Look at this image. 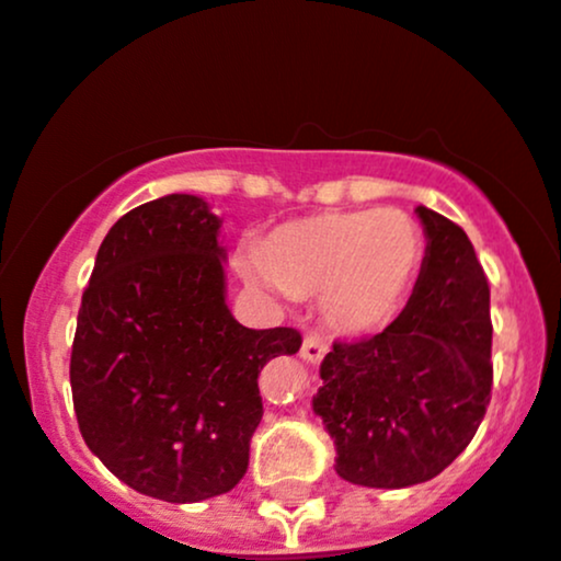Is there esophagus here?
<instances>
[{
  "label": "esophagus",
  "instance_id": "obj_1",
  "mask_svg": "<svg viewBox=\"0 0 561 561\" xmlns=\"http://www.w3.org/2000/svg\"><path fill=\"white\" fill-rule=\"evenodd\" d=\"M325 352H328L325 335L306 333L304 344H300V357H304L306 363H320V359L325 357Z\"/></svg>",
  "mask_w": 561,
  "mask_h": 561
}]
</instances>
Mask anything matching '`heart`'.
Listing matches in <instances>:
<instances>
[{
    "mask_svg": "<svg viewBox=\"0 0 561 561\" xmlns=\"http://www.w3.org/2000/svg\"><path fill=\"white\" fill-rule=\"evenodd\" d=\"M422 257V231L405 211H325L276 228L244 274L282 296H322L330 328L365 335L394 320Z\"/></svg>",
    "mask_w": 561,
    "mask_h": 561,
    "instance_id": "1",
    "label": "heart"
}]
</instances>
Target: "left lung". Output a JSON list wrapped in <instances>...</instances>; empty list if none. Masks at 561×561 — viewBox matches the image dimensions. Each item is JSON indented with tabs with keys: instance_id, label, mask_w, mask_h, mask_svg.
<instances>
[{
	"instance_id": "1",
	"label": "left lung",
	"mask_w": 561,
	"mask_h": 561,
	"mask_svg": "<svg viewBox=\"0 0 561 561\" xmlns=\"http://www.w3.org/2000/svg\"><path fill=\"white\" fill-rule=\"evenodd\" d=\"M424 261L414 293L381 333L341 344L320 365L314 414L335 444V473L405 489L446 470L492 398L489 285L468 233L416 206Z\"/></svg>"
}]
</instances>
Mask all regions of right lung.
Segmentation results:
<instances>
[{
    "label": "right lung",
    "mask_w": 561,
    "mask_h": 561,
    "mask_svg": "<svg viewBox=\"0 0 561 561\" xmlns=\"http://www.w3.org/2000/svg\"><path fill=\"white\" fill-rule=\"evenodd\" d=\"M222 220L187 193L123 215L82 293L69 381L85 446L147 497L231 492L263 420L257 376L296 355L293 328L252 330L226 304Z\"/></svg>",
    "instance_id": "add662e5"
}]
</instances>
